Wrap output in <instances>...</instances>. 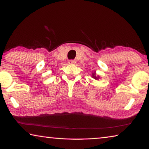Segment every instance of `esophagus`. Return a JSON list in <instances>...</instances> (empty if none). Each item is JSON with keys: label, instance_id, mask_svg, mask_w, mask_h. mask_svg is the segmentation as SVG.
I'll list each match as a JSON object with an SVG mask.
<instances>
[{"label": "esophagus", "instance_id": "obj_1", "mask_svg": "<svg viewBox=\"0 0 149 149\" xmlns=\"http://www.w3.org/2000/svg\"><path fill=\"white\" fill-rule=\"evenodd\" d=\"M68 63L70 64H75L76 62H75V61L74 60H70L68 61Z\"/></svg>", "mask_w": 149, "mask_h": 149}]
</instances>
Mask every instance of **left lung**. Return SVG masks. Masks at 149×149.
Instances as JSON below:
<instances>
[{
  "label": "left lung",
  "mask_w": 149,
  "mask_h": 149,
  "mask_svg": "<svg viewBox=\"0 0 149 149\" xmlns=\"http://www.w3.org/2000/svg\"><path fill=\"white\" fill-rule=\"evenodd\" d=\"M96 74H95V73L94 72V73H93V74H92V77H93V78H94V79H99V76H96V75H95Z\"/></svg>",
  "instance_id": "left-lung-1"
}]
</instances>
